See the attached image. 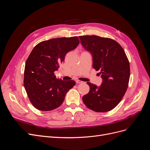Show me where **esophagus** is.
Wrapping results in <instances>:
<instances>
[{
    "mask_svg": "<svg viewBox=\"0 0 150 150\" xmlns=\"http://www.w3.org/2000/svg\"><path fill=\"white\" fill-rule=\"evenodd\" d=\"M76 82L77 83H83L82 81H80V80H79V79H77V80H76Z\"/></svg>",
    "mask_w": 150,
    "mask_h": 150,
    "instance_id": "esophagus-1",
    "label": "esophagus"
}]
</instances>
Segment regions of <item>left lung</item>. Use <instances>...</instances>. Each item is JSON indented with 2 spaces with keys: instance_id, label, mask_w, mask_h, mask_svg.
<instances>
[{
  "instance_id": "obj_1",
  "label": "left lung",
  "mask_w": 150,
  "mask_h": 150,
  "mask_svg": "<svg viewBox=\"0 0 150 150\" xmlns=\"http://www.w3.org/2000/svg\"><path fill=\"white\" fill-rule=\"evenodd\" d=\"M83 47L91 53L93 68L100 71L103 83L98 86L89 82V93L83 97L85 105L94 111L103 112L114 109L128 88L130 67L120 44L110 38L98 35L79 36Z\"/></svg>"
}]
</instances>
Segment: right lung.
Segmentation results:
<instances>
[{"instance_id": "right-lung-1", "label": "right lung", "mask_w": 150, "mask_h": 150, "mask_svg": "<svg viewBox=\"0 0 150 150\" xmlns=\"http://www.w3.org/2000/svg\"><path fill=\"white\" fill-rule=\"evenodd\" d=\"M79 44L77 36L54 38L40 42L26 61L24 86L32 104L40 111L59 107L66 94L76 84L73 80L62 81L54 75L66 54Z\"/></svg>"}]
</instances>
